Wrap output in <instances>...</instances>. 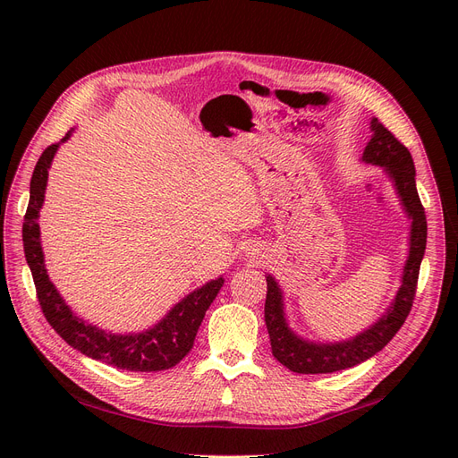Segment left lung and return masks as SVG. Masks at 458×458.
Masks as SVG:
<instances>
[{
    "label": "left lung",
    "instance_id": "8db88e82",
    "mask_svg": "<svg viewBox=\"0 0 458 458\" xmlns=\"http://www.w3.org/2000/svg\"><path fill=\"white\" fill-rule=\"evenodd\" d=\"M370 141L365 147L363 160L380 164L392 175L395 189L403 200L405 210L412 217L409 259L405 263L403 283H401L395 301L387 313L374 323L363 335L353 340L340 344H313L300 340L293 330L286 327L283 315L281 290L267 276V298H266V325L271 340V350L276 361L298 374H328L344 369H352L377 355L386 344L395 336V332L403 327L407 315L411 313L414 294H417L420 261L426 250V214L420 202L417 183H414V164L409 148L387 130L378 118L372 122Z\"/></svg>",
    "mask_w": 458,
    "mask_h": 458
}]
</instances>
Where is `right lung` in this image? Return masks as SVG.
I'll list each match as a JSON object with an SVG mask.
<instances>
[{
	"mask_svg": "<svg viewBox=\"0 0 458 458\" xmlns=\"http://www.w3.org/2000/svg\"><path fill=\"white\" fill-rule=\"evenodd\" d=\"M64 140H68V135ZM57 147V143L49 145L41 152L36 164L30 182V200L22 224L24 256L32 271L41 311H44L55 332L71 348L95 359V361L133 372H157L175 367L192 350L206 310L210 308L219 288L224 286V279L219 276V279L195 290L183 301H179L155 328L143 332V335H113V332H105L78 318L49 281L39 244L38 216L41 204H44L47 170Z\"/></svg>",
	"mask_w": 458,
	"mask_h": 458,
	"instance_id": "1",
	"label": "right lung"
}]
</instances>
